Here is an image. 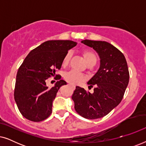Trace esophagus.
<instances>
[{
  "instance_id": "1",
  "label": "esophagus",
  "mask_w": 146,
  "mask_h": 146,
  "mask_svg": "<svg viewBox=\"0 0 146 146\" xmlns=\"http://www.w3.org/2000/svg\"><path fill=\"white\" fill-rule=\"evenodd\" d=\"M68 85H71V84H68Z\"/></svg>"
}]
</instances>
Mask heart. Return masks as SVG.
<instances>
[{"label":"heart","instance_id":"1","mask_svg":"<svg viewBox=\"0 0 146 146\" xmlns=\"http://www.w3.org/2000/svg\"><path fill=\"white\" fill-rule=\"evenodd\" d=\"M82 54L84 59L87 65L91 64H95L96 63V54L92 50L84 49L82 50ZM70 54L68 53L64 57L62 60V66L64 67H66L68 64L70 59ZM64 78L69 83H70L73 85H76L78 84L81 83L82 82L84 81L86 77L82 74L77 72L74 70H71L65 74Z\"/></svg>","mask_w":146,"mask_h":146}]
</instances>
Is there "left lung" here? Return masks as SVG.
I'll list each match as a JSON object with an SVG mask.
<instances>
[{
  "label": "left lung",
  "mask_w": 146,
  "mask_h": 146,
  "mask_svg": "<svg viewBox=\"0 0 146 146\" xmlns=\"http://www.w3.org/2000/svg\"><path fill=\"white\" fill-rule=\"evenodd\" d=\"M82 43L93 48L98 54L100 66L88 82L92 94L76 87L72 96L76 112L86 119L102 117L117 106L122 100L128 85L129 74L124 55L105 41L84 40Z\"/></svg>",
  "instance_id": "1"
}]
</instances>
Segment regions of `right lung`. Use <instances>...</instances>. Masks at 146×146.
Listing matches in <instances>:
<instances>
[{
    "mask_svg": "<svg viewBox=\"0 0 146 146\" xmlns=\"http://www.w3.org/2000/svg\"><path fill=\"white\" fill-rule=\"evenodd\" d=\"M77 44L72 40H48L30 52L19 67L14 97L20 112L29 120L38 122L52 113L56 93L66 82L56 75L54 87H47L45 81L60 69L68 51Z\"/></svg>",
    "mask_w": 146,
    "mask_h": 146,
    "instance_id": "1",
    "label": "right lung"
}]
</instances>
